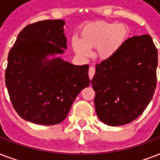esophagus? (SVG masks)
Returning a JSON list of instances; mask_svg holds the SVG:
<instances>
[{
  "instance_id": "1",
  "label": "esophagus",
  "mask_w": 160,
  "mask_h": 160,
  "mask_svg": "<svg viewBox=\"0 0 160 160\" xmlns=\"http://www.w3.org/2000/svg\"><path fill=\"white\" fill-rule=\"evenodd\" d=\"M95 73V68L94 67V66H90V69H89V77H90V80L94 77Z\"/></svg>"
}]
</instances>
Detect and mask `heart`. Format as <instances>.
<instances>
[{
    "label": "heart",
    "instance_id": "obj_1",
    "mask_svg": "<svg viewBox=\"0 0 160 160\" xmlns=\"http://www.w3.org/2000/svg\"><path fill=\"white\" fill-rule=\"evenodd\" d=\"M129 36V29L123 24L95 21L84 26L79 41L73 39L72 48L80 57H87L89 49L95 48V56L109 60L121 48Z\"/></svg>",
    "mask_w": 160,
    "mask_h": 160
}]
</instances>
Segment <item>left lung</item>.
<instances>
[{
    "instance_id": "left-lung-1",
    "label": "left lung",
    "mask_w": 160,
    "mask_h": 160,
    "mask_svg": "<svg viewBox=\"0 0 160 160\" xmlns=\"http://www.w3.org/2000/svg\"><path fill=\"white\" fill-rule=\"evenodd\" d=\"M157 65L158 51L149 35L129 38L114 56L96 64L91 84L100 121L119 126L137 119L154 94Z\"/></svg>"
}]
</instances>
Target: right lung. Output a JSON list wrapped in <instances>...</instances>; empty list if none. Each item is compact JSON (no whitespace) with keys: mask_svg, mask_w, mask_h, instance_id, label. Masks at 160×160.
<instances>
[{"mask_svg":"<svg viewBox=\"0 0 160 160\" xmlns=\"http://www.w3.org/2000/svg\"><path fill=\"white\" fill-rule=\"evenodd\" d=\"M63 20L26 26L8 55L6 85L14 109L27 121L53 125L66 118L79 93L90 85L89 65L60 57L67 48Z\"/></svg>","mask_w":160,"mask_h":160,"instance_id":"1","label":"right lung"}]
</instances>
